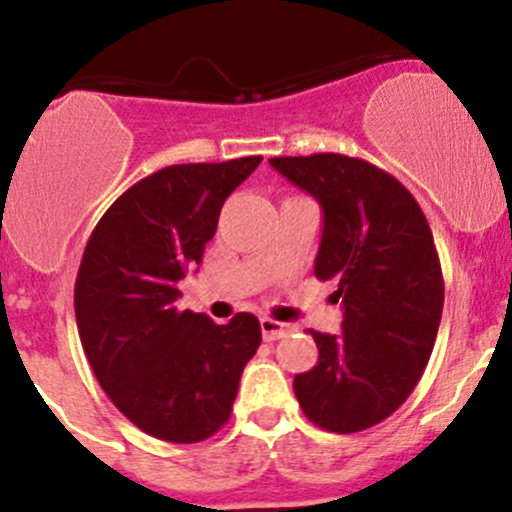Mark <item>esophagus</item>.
<instances>
[{"label":"esophagus","instance_id":"esophagus-1","mask_svg":"<svg viewBox=\"0 0 512 512\" xmlns=\"http://www.w3.org/2000/svg\"><path fill=\"white\" fill-rule=\"evenodd\" d=\"M260 329H262V339H265V342H275V339H282L289 332V324L275 322V319H270V317H262Z\"/></svg>","mask_w":512,"mask_h":512}]
</instances>
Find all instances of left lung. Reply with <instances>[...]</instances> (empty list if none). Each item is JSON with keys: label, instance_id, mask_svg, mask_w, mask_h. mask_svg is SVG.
<instances>
[{"label": "left lung", "instance_id": "1", "mask_svg": "<svg viewBox=\"0 0 512 512\" xmlns=\"http://www.w3.org/2000/svg\"><path fill=\"white\" fill-rule=\"evenodd\" d=\"M322 208L314 275L334 280L339 334L312 332L317 366L294 376L304 416L332 433L389 418L416 389L443 312V275L416 198L386 170L342 153L270 158Z\"/></svg>", "mask_w": 512, "mask_h": 512}]
</instances>
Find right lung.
Listing matches in <instances>:
<instances>
[{
	"instance_id": "obj_1",
	"label": "right lung",
	"mask_w": 512,
	"mask_h": 512,
	"mask_svg": "<svg viewBox=\"0 0 512 512\" xmlns=\"http://www.w3.org/2000/svg\"><path fill=\"white\" fill-rule=\"evenodd\" d=\"M260 160L168 165L131 185L86 242L74 287L86 359L116 409L160 441L218 433L262 342L255 314L215 324L178 307V282L203 262L227 195Z\"/></svg>"
}]
</instances>
